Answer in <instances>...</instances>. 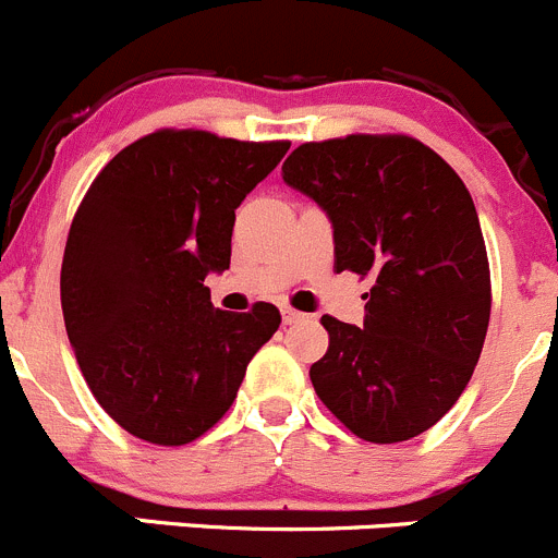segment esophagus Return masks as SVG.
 <instances>
[{
    "label": "esophagus",
    "mask_w": 558,
    "mask_h": 558,
    "mask_svg": "<svg viewBox=\"0 0 558 558\" xmlns=\"http://www.w3.org/2000/svg\"><path fill=\"white\" fill-rule=\"evenodd\" d=\"M282 320L284 323H299V320H304V315H301L299 310H293V306H284V310H282Z\"/></svg>",
    "instance_id": "obj_1"
}]
</instances>
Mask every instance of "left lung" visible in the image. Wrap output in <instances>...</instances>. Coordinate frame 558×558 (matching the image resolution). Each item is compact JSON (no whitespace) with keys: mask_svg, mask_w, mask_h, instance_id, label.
Masks as SVG:
<instances>
[{"mask_svg":"<svg viewBox=\"0 0 558 558\" xmlns=\"http://www.w3.org/2000/svg\"><path fill=\"white\" fill-rule=\"evenodd\" d=\"M282 174L331 219L333 268L373 279L364 328L320 317L317 397L364 441L416 438L463 395L490 323V263L469 189L405 134L304 142Z\"/></svg>","mask_w":558,"mask_h":558,"instance_id":"8db88e82","label":"left lung"}]
</instances>
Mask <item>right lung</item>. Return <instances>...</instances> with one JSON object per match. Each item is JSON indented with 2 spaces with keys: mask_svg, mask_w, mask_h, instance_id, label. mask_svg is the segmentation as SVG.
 <instances>
[{
  "mask_svg": "<svg viewBox=\"0 0 558 558\" xmlns=\"http://www.w3.org/2000/svg\"><path fill=\"white\" fill-rule=\"evenodd\" d=\"M290 142L158 129L123 147L84 194L60 274L65 331L98 405L125 433L183 447L235 400L282 315L210 304L230 268L235 208Z\"/></svg>",
  "mask_w": 558,
  "mask_h": 558,
  "instance_id": "obj_1",
  "label": "right lung"
}]
</instances>
